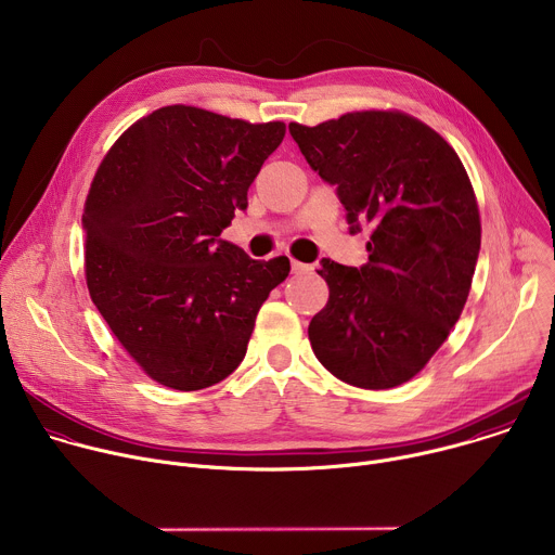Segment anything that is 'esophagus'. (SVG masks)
<instances>
[{
	"label": "esophagus",
	"instance_id": "esophagus-1",
	"mask_svg": "<svg viewBox=\"0 0 555 555\" xmlns=\"http://www.w3.org/2000/svg\"><path fill=\"white\" fill-rule=\"evenodd\" d=\"M313 268L311 266H307V263H300V261H296V259H292V274H296V276H300V274H309Z\"/></svg>",
	"mask_w": 555,
	"mask_h": 555
}]
</instances>
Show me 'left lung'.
<instances>
[{
    "instance_id": "obj_1",
    "label": "left lung",
    "mask_w": 555,
    "mask_h": 555,
    "mask_svg": "<svg viewBox=\"0 0 555 555\" xmlns=\"http://www.w3.org/2000/svg\"><path fill=\"white\" fill-rule=\"evenodd\" d=\"M313 171L338 186L369 261L323 259L327 305L309 323L321 364L358 388L413 379L450 336L481 250L477 195L456 151L398 109H360L315 127L289 122Z\"/></svg>"
}]
</instances>
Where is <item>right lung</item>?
<instances>
[{"label":"right lung","mask_w":555,"mask_h":555,"mask_svg":"<svg viewBox=\"0 0 555 555\" xmlns=\"http://www.w3.org/2000/svg\"><path fill=\"white\" fill-rule=\"evenodd\" d=\"M285 122L191 105L135 120L107 151L86 208V281L116 340L157 384L199 390L246 356L289 259L219 240L281 144Z\"/></svg>","instance_id":"right-lung-1"}]
</instances>
